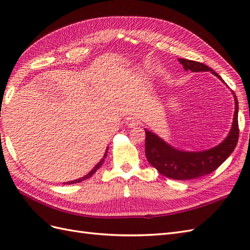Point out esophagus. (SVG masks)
Here are the masks:
<instances>
[{
    "label": "esophagus",
    "instance_id": "34e87169",
    "mask_svg": "<svg viewBox=\"0 0 250 250\" xmlns=\"http://www.w3.org/2000/svg\"><path fill=\"white\" fill-rule=\"evenodd\" d=\"M138 124H139V121L135 118H128L127 121H126V125L129 128L135 127Z\"/></svg>",
    "mask_w": 250,
    "mask_h": 250
}]
</instances>
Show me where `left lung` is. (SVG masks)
Instances as JSON below:
<instances>
[{
  "mask_svg": "<svg viewBox=\"0 0 250 250\" xmlns=\"http://www.w3.org/2000/svg\"><path fill=\"white\" fill-rule=\"evenodd\" d=\"M178 62L183 64L186 71L210 72L224 82L214 70L206 64L184 58H178ZM231 94L234 96L233 121L230 131L224 141L208 150L184 151L171 146L152 131L145 129V153L149 164L162 175L177 180L198 178L215 171L232 153L239 139V105L236 94L233 92Z\"/></svg>",
  "mask_w": 250,
  "mask_h": 250,
  "instance_id": "left-lung-1",
  "label": "left lung"
}]
</instances>
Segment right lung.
<instances>
[{
    "label": "right lung",
    "mask_w": 250,
    "mask_h": 250,
    "mask_svg": "<svg viewBox=\"0 0 250 250\" xmlns=\"http://www.w3.org/2000/svg\"><path fill=\"white\" fill-rule=\"evenodd\" d=\"M107 151H108V147L106 148V150H105V153H104V156H103V158L102 160L98 163L95 167L92 169V171H89L86 175H84L83 177H80V178H78V179H75V180H72V181H67V183H64V185H72V184H77V183H80V181H82V180H85V179H87V178H89L90 176H93L94 175V173L99 169L101 166L103 165V163H104V160H105V157H106V155H107Z\"/></svg>",
    "instance_id": "1"
}]
</instances>
